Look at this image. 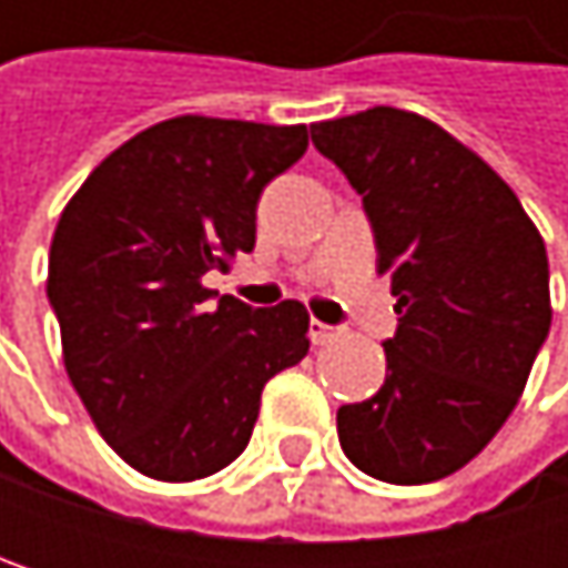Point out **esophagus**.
I'll list each match as a JSON object with an SVG mask.
<instances>
[{
  "label": "esophagus",
  "instance_id": "esophagus-1",
  "mask_svg": "<svg viewBox=\"0 0 568 568\" xmlns=\"http://www.w3.org/2000/svg\"><path fill=\"white\" fill-rule=\"evenodd\" d=\"M335 335H338L335 325H325V322H318V318L308 322V338H312V345H325V342H332Z\"/></svg>",
  "mask_w": 568,
  "mask_h": 568
}]
</instances>
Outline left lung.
I'll list each match as a JSON object with an SVG mask.
<instances>
[{"instance_id": "8db88e82", "label": "left lung", "mask_w": 568, "mask_h": 568, "mask_svg": "<svg viewBox=\"0 0 568 568\" xmlns=\"http://www.w3.org/2000/svg\"><path fill=\"white\" fill-rule=\"evenodd\" d=\"M312 144L358 190L397 295L385 385L338 407V444L385 484L450 477L504 427L549 335L542 236L500 173L414 111L318 121Z\"/></svg>"}]
</instances>
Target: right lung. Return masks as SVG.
I'll return each instance as SVG.
<instances>
[{"mask_svg": "<svg viewBox=\"0 0 568 568\" xmlns=\"http://www.w3.org/2000/svg\"><path fill=\"white\" fill-rule=\"evenodd\" d=\"M305 148V124L180 114L108 154L61 210L49 302L64 372L138 474L186 484L233 464L266 382L305 358L302 302L250 308L203 285L253 253L260 193Z\"/></svg>", "mask_w": 568, "mask_h": 568, "instance_id": "1", "label": "right lung"}]
</instances>
